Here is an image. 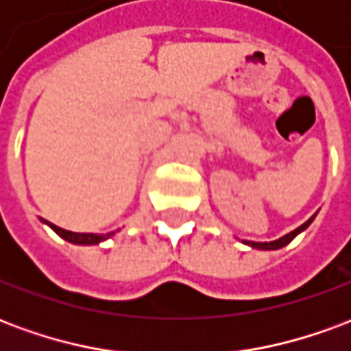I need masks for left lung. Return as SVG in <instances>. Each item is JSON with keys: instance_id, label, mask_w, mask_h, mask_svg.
<instances>
[{"instance_id": "left-lung-1", "label": "left lung", "mask_w": 351, "mask_h": 351, "mask_svg": "<svg viewBox=\"0 0 351 351\" xmlns=\"http://www.w3.org/2000/svg\"><path fill=\"white\" fill-rule=\"evenodd\" d=\"M316 214H314V216H312L310 220L304 221L302 226H299L297 229H293L291 233H287V235L280 237V239H276V241H271V243H254V241H243V243L248 244V246H252V248H258V250H280V248H284L286 244H289L291 241H293L295 237L299 235V233H302L304 229L308 228L310 223L314 221V218H316Z\"/></svg>"}]
</instances>
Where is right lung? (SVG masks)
<instances>
[{"mask_svg": "<svg viewBox=\"0 0 351 351\" xmlns=\"http://www.w3.org/2000/svg\"><path fill=\"white\" fill-rule=\"evenodd\" d=\"M43 223H47V226H50V228L56 231L58 235L62 237V239H65L67 243L71 244H99L103 243V241H107V239H110V237L114 235L116 231H110V233H105V235H97V233H73V231H67V229H62L58 228V226H54V223H50V221L43 220Z\"/></svg>", "mask_w": 351, "mask_h": 351, "instance_id": "right-lung-1", "label": "right lung"}]
</instances>
